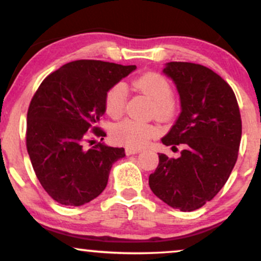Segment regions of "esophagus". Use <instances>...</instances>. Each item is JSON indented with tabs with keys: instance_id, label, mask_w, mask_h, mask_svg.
<instances>
[{
	"instance_id": "1",
	"label": "esophagus",
	"mask_w": 261,
	"mask_h": 261,
	"mask_svg": "<svg viewBox=\"0 0 261 261\" xmlns=\"http://www.w3.org/2000/svg\"><path fill=\"white\" fill-rule=\"evenodd\" d=\"M125 152H126L127 155H131V154H137L140 153L141 149H137V148H131V147H126L125 149Z\"/></svg>"
}]
</instances>
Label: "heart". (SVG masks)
Masks as SVG:
<instances>
[{
	"label": "heart",
	"mask_w": 261,
	"mask_h": 261,
	"mask_svg": "<svg viewBox=\"0 0 261 261\" xmlns=\"http://www.w3.org/2000/svg\"><path fill=\"white\" fill-rule=\"evenodd\" d=\"M134 86L145 92L154 101V113L158 118L169 119L174 114L173 87L169 81L157 72H148L135 80ZM126 103V87L122 82L116 83L106 94V110L113 118L121 115ZM158 134V127L153 124L142 122L135 119H125L112 130L113 139L124 143L127 147L140 148Z\"/></svg>",
	"instance_id": "obj_1"
}]
</instances>
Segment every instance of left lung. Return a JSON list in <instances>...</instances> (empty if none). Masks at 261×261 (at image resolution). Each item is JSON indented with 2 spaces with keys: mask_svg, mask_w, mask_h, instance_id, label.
<instances>
[{
  "mask_svg": "<svg viewBox=\"0 0 261 261\" xmlns=\"http://www.w3.org/2000/svg\"><path fill=\"white\" fill-rule=\"evenodd\" d=\"M163 73L174 82L181 112L162 143L184 149L178 158L160 153L148 184L170 207L190 212L214 199L228 180L238 158L241 113L228 83L205 66L167 62Z\"/></svg>",
  "mask_w": 261,
  "mask_h": 261,
  "instance_id": "left-lung-1",
  "label": "left lung"
}]
</instances>
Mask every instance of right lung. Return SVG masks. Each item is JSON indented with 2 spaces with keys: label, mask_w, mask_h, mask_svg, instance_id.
<instances>
[{
  "label": "right lung",
  "mask_w": 261,
  "mask_h": 261,
  "mask_svg": "<svg viewBox=\"0 0 261 261\" xmlns=\"http://www.w3.org/2000/svg\"><path fill=\"white\" fill-rule=\"evenodd\" d=\"M136 70L99 60H77L50 73L39 86L27 114V149L41 187L55 201L81 206L106 189L113 164L125 149L98 143L86 147L98 124L106 94ZM103 140V139H101Z\"/></svg>",
  "instance_id": "right-lung-1"
}]
</instances>
